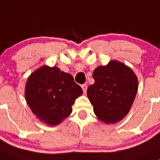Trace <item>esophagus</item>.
Returning a JSON list of instances; mask_svg holds the SVG:
<instances>
[{"mask_svg":"<svg viewBox=\"0 0 160 160\" xmlns=\"http://www.w3.org/2000/svg\"><path fill=\"white\" fill-rule=\"evenodd\" d=\"M82 90H83V92H84V93H86V90H87V85L83 84L82 86Z\"/></svg>","mask_w":160,"mask_h":160,"instance_id":"34e87169","label":"esophagus"}]
</instances>
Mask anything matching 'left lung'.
<instances>
[{
	"mask_svg": "<svg viewBox=\"0 0 160 160\" xmlns=\"http://www.w3.org/2000/svg\"><path fill=\"white\" fill-rule=\"evenodd\" d=\"M95 82L89 86L87 96L99 120L115 124L129 113L136 97L138 79L133 70L122 62L111 60L92 73Z\"/></svg>",
	"mask_w": 160,
	"mask_h": 160,
	"instance_id": "left-lung-1",
	"label": "left lung"
}]
</instances>
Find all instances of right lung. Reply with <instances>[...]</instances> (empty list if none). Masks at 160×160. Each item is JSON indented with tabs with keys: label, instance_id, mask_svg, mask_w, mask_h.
I'll use <instances>...</instances> for the list:
<instances>
[{
	"label": "right lung",
	"instance_id": "right-lung-1",
	"mask_svg": "<svg viewBox=\"0 0 160 160\" xmlns=\"http://www.w3.org/2000/svg\"><path fill=\"white\" fill-rule=\"evenodd\" d=\"M83 93L72 75L57 67H41L25 86V99L33 115L49 127L60 124L72 112L74 100Z\"/></svg>",
	"mask_w": 160,
	"mask_h": 160
}]
</instances>
